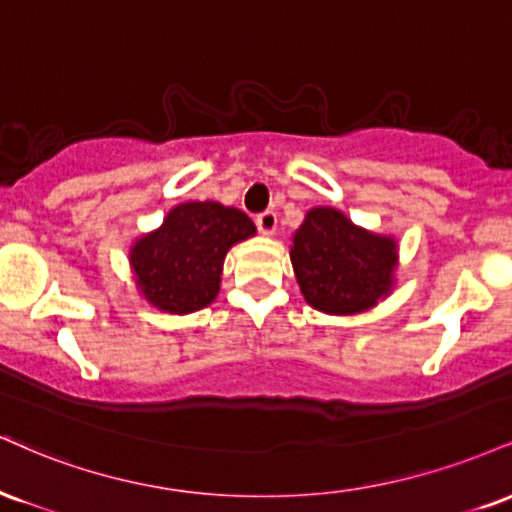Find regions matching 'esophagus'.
<instances>
[{
	"label": "esophagus",
	"mask_w": 512,
	"mask_h": 512,
	"mask_svg": "<svg viewBox=\"0 0 512 512\" xmlns=\"http://www.w3.org/2000/svg\"><path fill=\"white\" fill-rule=\"evenodd\" d=\"M255 224H257V229H260V233H264V236H272V233L276 231V224H279V219H276L274 209H267V212L257 214Z\"/></svg>",
	"instance_id": "obj_1"
}]
</instances>
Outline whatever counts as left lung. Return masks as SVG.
<instances>
[{"mask_svg":"<svg viewBox=\"0 0 512 512\" xmlns=\"http://www.w3.org/2000/svg\"><path fill=\"white\" fill-rule=\"evenodd\" d=\"M291 262L307 303L350 315L389 295L396 240L357 229L336 209L315 207L295 231Z\"/></svg>","mask_w":512,"mask_h":512,"instance_id":"1","label":"left lung"}]
</instances>
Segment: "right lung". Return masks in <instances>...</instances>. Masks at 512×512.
I'll return each instance as SVG.
<instances>
[{
	"label": "right lung",
	"mask_w": 512,
	"mask_h": 512,
	"mask_svg": "<svg viewBox=\"0 0 512 512\" xmlns=\"http://www.w3.org/2000/svg\"><path fill=\"white\" fill-rule=\"evenodd\" d=\"M255 236V224L240 209L219 202H186L143 236L131 252L135 283L159 310L188 315L219 293L224 257L233 243Z\"/></svg>",
	"instance_id": "1"
}]
</instances>
